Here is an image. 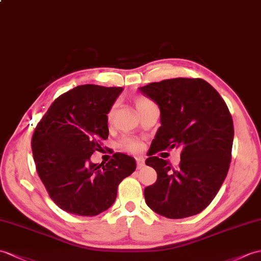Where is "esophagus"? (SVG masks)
<instances>
[{"label":"esophagus","mask_w":261,"mask_h":261,"mask_svg":"<svg viewBox=\"0 0 261 261\" xmlns=\"http://www.w3.org/2000/svg\"><path fill=\"white\" fill-rule=\"evenodd\" d=\"M136 161H137V168L138 169H141L142 167H144V159L141 158V156L136 158Z\"/></svg>","instance_id":"esophagus-1"}]
</instances>
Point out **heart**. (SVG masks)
<instances>
[{"mask_svg":"<svg viewBox=\"0 0 261 261\" xmlns=\"http://www.w3.org/2000/svg\"><path fill=\"white\" fill-rule=\"evenodd\" d=\"M135 105L137 107V109L139 110V112H142L145 108H148L149 106L153 105L152 102H151L149 99L147 98H136L135 100ZM114 110H116V106H112L110 108V110H109L108 114H107V118L108 121H111L113 118V114H114ZM120 147L122 148L125 151H129V152L132 153H138L139 151H141L142 149V143L140 140H138L137 138H133V137H124L122 140L120 142Z\"/></svg>","mask_w":261,"mask_h":261,"instance_id":"1","label":"heart"}]
</instances>
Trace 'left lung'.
<instances>
[{
	"label": "left lung",
	"instance_id": "1",
	"mask_svg": "<svg viewBox=\"0 0 261 261\" xmlns=\"http://www.w3.org/2000/svg\"><path fill=\"white\" fill-rule=\"evenodd\" d=\"M139 90L159 106L161 122L145 160L158 174L144 189L145 202L170 219L201 213L219 191L231 161L233 122L226 102L202 79H169ZM174 146L181 148L177 168L153 156Z\"/></svg>",
	"mask_w": 261,
	"mask_h": 261
}]
</instances>
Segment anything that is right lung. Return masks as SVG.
<instances>
[{"mask_svg":"<svg viewBox=\"0 0 261 261\" xmlns=\"http://www.w3.org/2000/svg\"><path fill=\"white\" fill-rule=\"evenodd\" d=\"M122 88L84 84L59 96L32 137L36 171L48 196L69 214L96 216L113 204L118 186L136 170L130 155L105 165L90 161L109 136L107 114Z\"/></svg>","mask_w":261,"mask_h":261,"instance_id":"add662e5","label":"right lung"}]
</instances>
